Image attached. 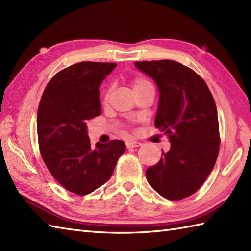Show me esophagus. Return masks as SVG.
Listing matches in <instances>:
<instances>
[{
  "label": "esophagus",
  "instance_id": "esophagus-1",
  "mask_svg": "<svg viewBox=\"0 0 251 251\" xmlns=\"http://www.w3.org/2000/svg\"><path fill=\"white\" fill-rule=\"evenodd\" d=\"M142 146V143L139 141H136V140H129L126 142V147L130 149V148H137V147H140Z\"/></svg>",
  "mask_w": 251,
  "mask_h": 251
}]
</instances>
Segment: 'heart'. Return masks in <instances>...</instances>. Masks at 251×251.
<instances>
[{
	"label": "heart",
	"mask_w": 251,
	"mask_h": 251,
	"mask_svg": "<svg viewBox=\"0 0 251 251\" xmlns=\"http://www.w3.org/2000/svg\"><path fill=\"white\" fill-rule=\"evenodd\" d=\"M130 84H131L132 90H134V93H135L136 95L141 93L142 90L153 87L152 84H151L150 82H149L148 79H146L145 77H141V76H135V77H132ZM111 93H112V87H111V86H109L108 88H106V89L104 90V93H103V101H105V102L109 100L110 96H111Z\"/></svg>",
	"instance_id": "1"
}]
</instances>
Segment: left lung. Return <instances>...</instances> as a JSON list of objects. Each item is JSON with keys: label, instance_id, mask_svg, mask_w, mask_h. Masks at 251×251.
Wrapping results in <instances>:
<instances>
[{"label": "left lung", "instance_id": "obj_1", "mask_svg": "<svg viewBox=\"0 0 251 251\" xmlns=\"http://www.w3.org/2000/svg\"><path fill=\"white\" fill-rule=\"evenodd\" d=\"M159 92L154 125L172 143L159 162L147 168L149 184L170 201L200 190L214 169L220 135L214 97L199 74L174 60L137 61Z\"/></svg>", "mask_w": 251, "mask_h": 251}]
</instances>
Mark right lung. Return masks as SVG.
<instances>
[{"label": "right lung", "mask_w": 251, "mask_h": 251, "mask_svg": "<svg viewBox=\"0 0 251 251\" xmlns=\"http://www.w3.org/2000/svg\"><path fill=\"white\" fill-rule=\"evenodd\" d=\"M115 67L75 63L52 76L42 95L36 120L41 156L58 183L74 194H89L106 182L125 152L122 140L93 148L87 135V122L101 114L100 84Z\"/></svg>", "instance_id": "add662e5"}]
</instances>
